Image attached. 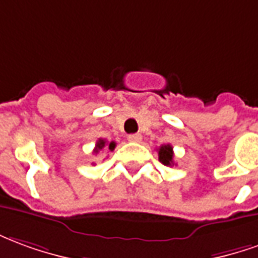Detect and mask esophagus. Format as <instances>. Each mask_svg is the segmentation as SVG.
Here are the masks:
<instances>
[{"mask_svg":"<svg viewBox=\"0 0 258 258\" xmlns=\"http://www.w3.org/2000/svg\"><path fill=\"white\" fill-rule=\"evenodd\" d=\"M127 140H129V142L139 143V142H142V135H140V133H133V135H129V136H127Z\"/></svg>","mask_w":258,"mask_h":258,"instance_id":"34e87169","label":"esophagus"}]
</instances>
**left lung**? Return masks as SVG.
Masks as SVG:
<instances>
[{"instance_id": "obj_1", "label": "left lung", "mask_w": 258, "mask_h": 258, "mask_svg": "<svg viewBox=\"0 0 258 258\" xmlns=\"http://www.w3.org/2000/svg\"><path fill=\"white\" fill-rule=\"evenodd\" d=\"M158 160L164 165H172L173 164V149L171 144H162L158 149Z\"/></svg>"}]
</instances>
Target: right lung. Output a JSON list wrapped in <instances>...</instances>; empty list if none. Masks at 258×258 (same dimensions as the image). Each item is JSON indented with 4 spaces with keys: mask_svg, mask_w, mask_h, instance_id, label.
I'll list each match as a JSON object with an SVG mask.
<instances>
[{
    "mask_svg": "<svg viewBox=\"0 0 258 258\" xmlns=\"http://www.w3.org/2000/svg\"><path fill=\"white\" fill-rule=\"evenodd\" d=\"M105 146H107V149H108L109 151H112V150L115 149V146H116V144H115V142H111V143L107 144V142H105L104 139H98L96 143V147H94V153L97 154V153H98V151H101V150H103Z\"/></svg>",
    "mask_w": 258,
    "mask_h": 258,
    "instance_id": "1",
    "label": "right lung"
}]
</instances>
